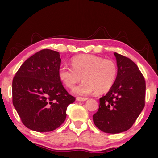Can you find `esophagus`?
<instances>
[{
	"mask_svg": "<svg viewBox=\"0 0 158 158\" xmlns=\"http://www.w3.org/2000/svg\"><path fill=\"white\" fill-rule=\"evenodd\" d=\"M88 99V98L86 97H77V100L79 101V102H84V101H86Z\"/></svg>",
	"mask_w": 158,
	"mask_h": 158,
	"instance_id": "34e87169",
	"label": "esophagus"
}]
</instances>
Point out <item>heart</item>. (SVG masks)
I'll use <instances>...</instances> for the list:
<instances>
[{
    "mask_svg": "<svg viewBox=\"0 0 158 158\" xmlns=\"http://www.w3.org/2000/svg\"><path fill=\"white\" fill-rule=\"evenodd\" d=\"M72 68L61 66L59 77L68 88H72L81 80L84 81L74 88L77 95L85 96L96 91L103 94L112 88L117 77L116 63L94 55H79L71 59Z\"/></svg>",
    "mask_w": 158,
    "mask_h": 158,
    "instance_id": "1",
    "label": "heart"
}]
</instances>
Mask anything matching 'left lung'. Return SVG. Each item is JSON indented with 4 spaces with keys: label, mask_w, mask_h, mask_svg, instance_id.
I'll list each match as a JSON object with an SVG mask.
<instances>
[{
    "label": "left lung",
    "mask_w": 158,
    "mask_h": 158,
    "mask_svg": "<svg viewBox=\"0 0 158 158\" xmlns=\"http://www.w3.org/2000/svg\"><path fill=\"white\" fill-rule=\"evenodd\" d=\"M118 73L109 91L99 99L94 114L95 126L106 133L126 131L133 126L145 106L146 81L138 67L126 56L114 52Z\"/></svg>",
    "instance_id": "left-lung-1"
}]
</instances>
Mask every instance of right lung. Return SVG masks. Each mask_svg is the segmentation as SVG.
<instances>
[{"mask_svg":"<svg viewBox=\"0 0 158 158\" xmlns=\"http://www.w3.org/2000/svg\"><path fill=\"white\" fill-rule=\"evenodd\" d=\"M59 52L44 49L27 59L12 80V103L23 124L38 132L52 131L66 119L74 102L59 77Z\"/></svg>","mask_w":158,"mask_h":158,"instance_id":"add662e5","label":"right lung"}]
</instances>
